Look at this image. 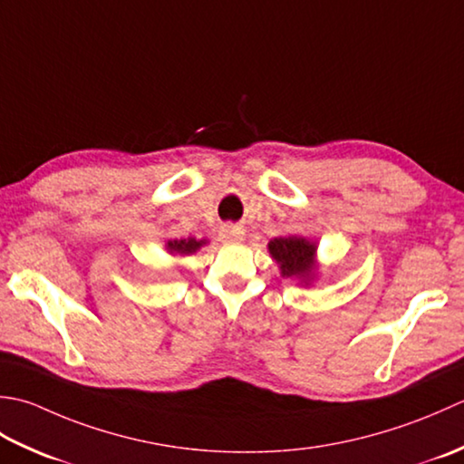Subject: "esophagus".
I'll return each instance as SVG.
<instances>
[{
    "instance_id": "esophagus-1",
    "label": "esophagus",
    "mask_w": 464,
    "mask_h": 464,
    "mask_svg": "<svg viewBox=\"0 0 464 464\" xmlns=\"http://www.w3.org/2000/svg\"><path fill=\"white\" fill-rule=\"evenodd\" d=\"M220 236L222 240H232V242L244 240V228L238 224H226L220 228Z\"/></svg>"
}]
</instances>
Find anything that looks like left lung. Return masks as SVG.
<instances>
[{"instance_id":"1","label":"left lung","mask_w":464,"mask_h":464,"mask_svg":"<svg viewBox=\"0 0 464 464\" xmlns=\"http://www.w3.org/2000/svg\"><path fill=\"white\" fill-rule=\"evenodd\" d=\"M268 248L274 260L280 264L282 276H308L312 272V256H314L316 246L304 238H298V236L274 238Z\"/></svg>"}]
</instances>
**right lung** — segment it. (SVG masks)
Wrapping results in <instances>:
<instances>
[{
	"instance_id": "right-lung-1",
	"label": "right lung",
	"mask_w": 464,
	"mask_h": 464,
	"mask_svg": "<svg viewBox=\"0 0 464 464\" xmlns=\"http://www.w3.org/2000/svg\"><path fill=\"white\" fill-rule=\"evenodd\" d=\"M202 242H198L194 238H188V240H169L168 242V250L169 252H176V254H192L198 248H200Z\"/></svg>"
}]
</instances>
